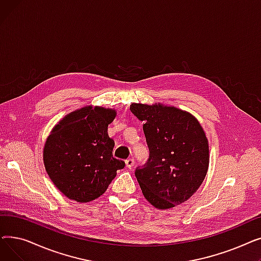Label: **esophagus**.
Masks as SVG:
<instances>
[{
	"mask_svg": "<svg viewBox=\"0 0 261 261\" xmlns=\"http://www.w3.org/2000/svg\"><path fill=\"white\" fill-rule=\"evenodd\" d=\"M133 165H134V159H132V158H130V159H127L126 160V166L128 167V168H132L133 167Z\"/></svg>",
	"mask_w": 261,
	"mask_h": 261,
	"instance_id": "esophagus-1",
	"label": "esophagus"
}]
</instances>
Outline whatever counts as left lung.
Returning a JSON list of instances; mask_svg holds the SVG:
<instances>
[{"mask_svg": "<svg viewBox=\"0 0 261 261\" xmlns=\"http://www.w3.org/2000/svg\"><path fill=\"white\" fill-rule=\"evenodd\" d=\"M144 121L149 159L135 169L144 197L160 210L174 207L193 196L206 175L208 142L199 121L174 107L132 103Z\"/></svg>", "mask_w": 261, "mask_h": 261, "instance_id": "obj_1", "label": "left lung"}]
</instances>
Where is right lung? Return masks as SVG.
<instances>
[{
  "mask_svg": "<svg viewBox=\"0 0 261 261\" xmlns=\"http://www.w3.org/2000/svg\"><path fill=\"white\" fill-rule=\"evenodd\" d=\"M111 109L82 108L55 127L44 146L43 160L50 180L68 199L85 203L107 190L125 162L113 156L114 141L108 126Z\"/></svg>",
  "mask_w": 261,
  "mask_h": 261,
  "instance_id": "1",
  "label": "right lung"
}]
</instances>
